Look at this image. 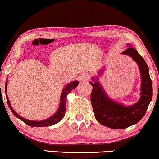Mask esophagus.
<instances>
[{"instance_id":"esophagus-1","label":"esophagus","mask_w":159,"mask_h":159,"mask_svg":"<svg viewBox=\"0 0 159 159\" xmlns=\"http://www.w3.org/2000/svg\"><path fill=\"white\" fill-rule=\"evenodd\" d=\"M90 78V75L88 73H84L82 74L80 76V80H82V81H86Z\"/></svg>"}]
</instances>
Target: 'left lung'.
Returning <instances> with one entry per match:
<instances>
[{
	"mask_svg": "<svg viewBox=\"0 0 159 159\" xmlns=\"http://www.w3.org/2000/svg\"><path fill=\"white\" fill-rule=\"evenodd\" d=\"M122 54L130 56L140 69L142 89L138 102L132 106H123L107 98L97 82L90 83L93 87L91 93V102L95 118L100 124L113 129L126 128L139 122L144 117L152 97V81L144 58L132 47H129Z\"/></svg>",
	"mask_w": 159,
	"mask_h": 159,
	"instance_id": "obj_1",
	"label": "left lung"
}]
</instances>
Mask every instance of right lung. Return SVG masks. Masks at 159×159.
<instances>
[{
  "label": "right lung",
  "mask_w": 159,
  "mask_h": 159,
  "mask_svg": "<svg viewBox=\"0 0 159 159\" xmlns=\"http://www.w3.org/2000/svg\"><path fill=\"white\" fill-rule=\"evenodd\" d=\"M79 85V82L78 81H74L70 84H68V85H66L63 89V91L62 92L61 98H60V107H59L58 111H57L56 113H54V115H53L52 116H51L50 118L45 119V120L40 121H31L28 120V119H25L23 118L22 116H19L17 113L14 111L12 107H11L10 103H9V100L7 97V94H6L7 97V101L9 105V108H10L11 111L13 113V114L17 118L20 119L21 121H23V122L25 123L27 125L31 127H48L51 126V125H54L59 122L60 121L62 120V119L63 118L65 113H66V96L68 94V93H70L72 89H75V88ZM7 83L6 82L5 85V92L7 93Z\"/></svg>",
  "instance_id": "add662e5"
}]
</instances>
